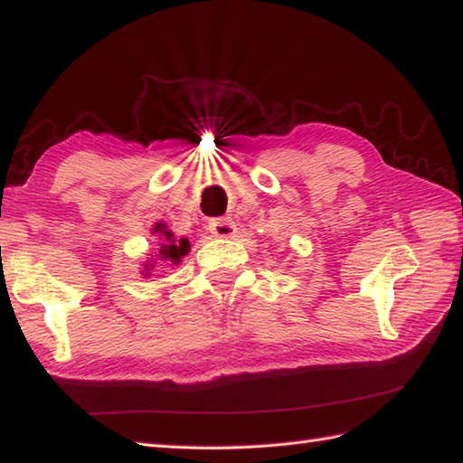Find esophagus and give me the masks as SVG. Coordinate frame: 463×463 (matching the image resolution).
<instances>
[{
    "label": "esophagus",
    "mask_w": 463,
    "mask_h": 463,
    "mask_svg": "<svg viewBox=\"0 0 463 463\" xmlns=\"http://www.w3.org/2000/svg\"><path fill=\"white\" fill-rule=\"evenodd\" d=\"M209 231L214 234V237L221 239H231L237 232V224H234L229 216H222V219H214L209 222Z\"/></svg>",
    "instance_id": "obj_1"
}]
</instances>
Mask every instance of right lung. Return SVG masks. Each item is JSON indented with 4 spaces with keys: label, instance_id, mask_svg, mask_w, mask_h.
Returning a JSON list of instances; mask_svg holds the SVG:
<instances>
[{
    "label": "right lung",
    "instance_id": "add662e5",
    "mask_svg": "<svg viewBox=\"0 0 463 463\" xmlns=\"http://www.w3.org/2000/svg\"><path fill=\"white\" fill-rule=\"evenodd\" d=\"M153 232H161L159 237H163V239H165V242H161V249H159V259H161L163 262L179 264V262H181V259H183L184 254L189 252V249H191V244H189V241H186V239H181L179 242L173 241V232H171V231H166L163 222H156ZM153 267H155L153 262L145 264V270L149 272ZM145 277H146V274H145Z\"/></svg>",
    "mask_w": 463,
    "mask_h": 463
}]
</instances>
